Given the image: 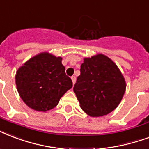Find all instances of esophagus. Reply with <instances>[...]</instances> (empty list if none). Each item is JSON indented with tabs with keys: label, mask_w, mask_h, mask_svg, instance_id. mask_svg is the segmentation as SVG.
Segmentation results:
<instances>
[{
	"label": "esophagus",
	"mask_w": 149,
	"mask_h": 149,
	"mask_svg": "<svg viewBox=\"0 0 149 149\" xmlns=\"http://www.w3.org/2000/svg\"><path fill=\"white\" fill-rule=\"evenodd\" d=\"M71 80H72V82H73V85L75 83V81H76V77L75 76H72L71 77Z\"/></svg>",
	"instance_id": "1"
}]
</instances>
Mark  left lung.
Wrapping results in <instances>:
<instances>
[{
	"label": "left lung",
	"mask_w": 149,
	"mask_h": 149,
	"mask_svg": "<svg viewBox=\"0 0 149 149\" xmlns=\"http://www.w3.org/2000/svg\"><path fill=\"white\" fill-rule=\"evenodd\" d=\"M74 92L81 108L91 116H101L118 107L126 89L123 74L103 54L85 58Z\"/></svg>",
	"instance_id": "obj_1"
}]
</instances>
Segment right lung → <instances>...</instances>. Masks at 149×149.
<instances>
[{
    "label": "right lung",
    "instance_id": "obj_1",
    "mask_svg": "<svg viewBox=\"0 0 149 149\" xmlns=\"http://www.w3.org/2000/svg\"><path fill=\"white\" fill-rule=\"evenodd\" d=\"M61 61L60 56L41 53L18 68L15 75L17 90L31 109L42 112L53 109L72 88V81L65 74Z\"/></svg>",
    "mask_w": 149,
    "mask_h": 149
}]
</instances>
